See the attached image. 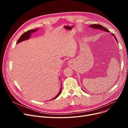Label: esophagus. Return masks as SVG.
I'll return each instance as SVG.
<instances>
[{"label": "esophagus", "mask_w": 128, "mask_h": 128, "mask_svg": "<svg viewBox=\"0 0 128 128\" xmlns=\"http://www.w3.org/2000/svg\"><path fill=\"white\" fill-rule=\"evenodd\" d=\"M72 60H70V61L68 62V64H69V65H70V64H72Z\"/></svg>", "instance_id": "esophagus-1"}]
</instances>
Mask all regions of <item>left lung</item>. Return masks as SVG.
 <instances>
[{"instance_id":"1","label":"left lung","mask_w":128,"mask_h":128,"mask_svg":"<svg viewBox=\"0 0 128 128\" xmlns=\"http://www.w3.org/2000/svg\"><path fill=\"white\" fill-rule=\"evenodd\" d=\"M89 27H90V28H94V29H98V30H104V31H105V32H110V31H109L108 30H107L106 28H104V26H102V25H100V24H92V25H90ZM112 35H113V36H114V37H115V39H116V42H117V39H116L115 36L113 34H112ZM83 91H84V90H83Z\"/></svg>"}]
</instances>
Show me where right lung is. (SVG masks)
Instances as JSON below:
<instances>
[{
  "mask_svg": "<svg viewBox=\"0 0 128 128\" xmlns=\"http://www.w3.org/2000/svg\"><path fill=\"white\" fill-rule=\"evenodd\" d=\"M39 28H36V29H35V30H28V32H24V33L23 34H22V35H21V36L20 37V38L18 39V42H17L16 44H18V43L21 42H23V41H24V40H25L28 39L30 38V35L32 34L33 32H36L38 30H39ZM61 85H62V84H61ZM61 92H62V86L60 87V91L59 93L58 94H57L54 98H53L51 100H54V99L56 98H58V97L60 95V93H61Z\"/></svg>",
  "mask_w": 128,
  "mask_h": 128,
  "instance_id": "obj_1",
  "label": "right lung"
}]
</instances>
